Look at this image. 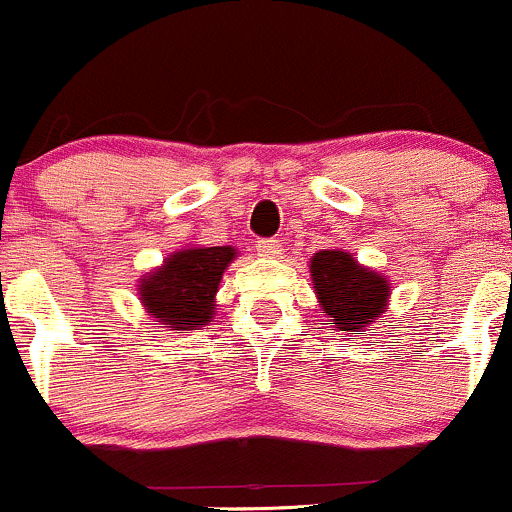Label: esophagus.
<instances>
[{
    "label": "esophagus",
    "instance_id": "1",
    "mask_svg": "<svg viewBox=\"0 0 512 512\" xmlns=\"http://www.w3.org/2000/svg\"><path fill=\"white\" fill-rule=\"evenodd\" d=\"M257 252L262 257L282 255V240H277V237H262V240H257Z\"/></svg>",
    "mask_w": 512,
    "mask_h": 512
}]
</instances>
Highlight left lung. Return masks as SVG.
I'll use <instances>...</instances> for the list:
<instances>
[{
    "mask_svg": "<svg viewBox=\"0 0 512 512\" xmlns=\"http://www.w3.org/2000/svg\"><path fill=\"white\" fill-rule=\"evenodd\" d=\"M312 280L322 309L342 332H359L361 327L386 312L389 282L374 270L356 265L349 252L322 250L312 257Z\"/></svg>",
    "mask_w": 512,
    "mask_h": 512,
    "instance_id": "obj_1",
    "label": "left lung"
}]
</instances>
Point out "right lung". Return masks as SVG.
Returning <instances> with one entry per match:
<instances>
[{
  "label": "right lung",
  "mask_w": 512,
  "mask_h": 512,
  "mask_svg": "<svg viewBox=\"0 0 512 512\" xmlns=\"http://www.w3.org/2000/svg\"><path fill=\"white\" fill-rule=\"evenodd\" d=\"M232 257V247H190L175 252L160 270L141 282L143 304L153 317L173 324L180 332L210 322L213 297Z\"/></svg>",
  "instance_id": "add662e5"
}]
</instances>
